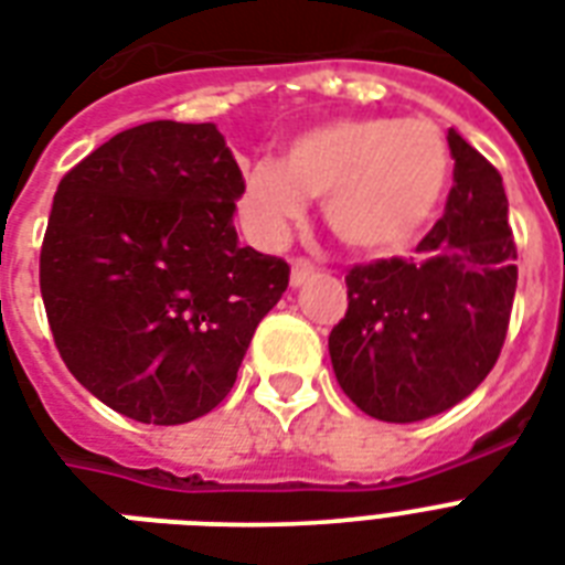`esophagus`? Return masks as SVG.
<instances>
[{
    "mask_svg": "<svg viewBox=\"0 0 565 565\" xmlns=\"http://www.w3.org/2000/svg\"><path fill=\"white\" fill-rule=\"evenodd\" d=\"M317 275V264L308 260V257H296L292 260V273H290V284L292 287H301L305 281H310Z\"/></svg>",
    "mask_w": 565,
    "mask_h": 565,
    "instance_id": "34e87169",
    "label": "esophagus"
}]
</instances>
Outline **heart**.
Instances as JSON below:
<instances>
[{"mask_svg":"<svg viewBox=\"0 0 565 565\" xmlns=\"http://www.w3.org/2000/svg\"><path fill=\"white\" fill-rule=\"evenodd\" d=\"M448 179L451 152L430 119H331L292 137L281 163H248L237 207L255 239L278 246L308 199H326L328 225L343 243L395 255L425 234Z\"/></svg>","mask_w":565,"mask_h":565,"instance_id":"obj_1","label":"heart"}]
</instances>
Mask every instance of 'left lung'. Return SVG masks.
Wrapping results in <instances>:
<instances>
[{"label": "left lung", "instance_id": "1", "mask_svg": "<svg viewBox=\"0 0 565 565\" xmlns=\"http://www.w3.org/2000/svg\"><path fill=\"white\" fill-rule=\"evenodd\" d=\"M455 184L419 260L358 264L328 337L343 393L381 422L455 407L490 375L516 296V243L499 170L448 128Z\"/></svg>", "mask_w": 565, "mask_h": 565}]
</instances>
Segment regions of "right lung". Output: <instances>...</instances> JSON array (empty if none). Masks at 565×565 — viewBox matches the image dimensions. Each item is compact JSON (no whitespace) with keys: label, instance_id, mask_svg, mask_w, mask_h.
Instances as JSON below:
<instances>
[{"label":"right lung","instance_id":"right-lung-1","mask_svg":"<svg viewBox=\"0 0 565 565\" xmlns=\"http://www.w3.org/2000/svg\"><path fill=\"white\" fill-rule=\"evenodd\" d=\"M239 172L213 122H143L57 184L40 248L49 328L78 384L146 425L211 413L290 284L239 246Z\"/></svg>","mask_w":565,"mask_h":565}]
</instances>
